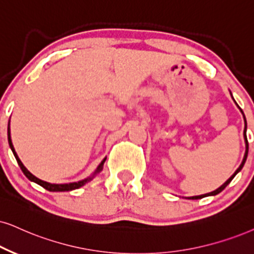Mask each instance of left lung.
I'll list each match as a JSON object with an SVG mask.
<instances>
[{
  "label": "left lung",
  "instance_id": "8db88e82",
  "mask_svg": "<svg viewBox=\"0 0 254 254\" xmlns=\"http://www.w3.org/2000/svg\"><path fill=\"white\" fill-rule=\"evenodd\" d=\"M239 108V107H238ZM240 109V108H239ZM240 111H242V114L244 115V112H243V110L242 109H240ZM244 118H245V116H244ZM244 138H245V144H246V151H245V155H244V159H243V162H242V164H240V166L238 169L236 170V172L233 173L232 176H231V177L227 179V181L224 183L223 185L220 186V188H218L217 190H214V191H212V192H210V193H206V194H200V195H194V197H190L189 199H200V198H204V197H206V195H216V194H218L219 193V192H221L224 190V189L226 188L227 185L230 184L231 183V181H232V179L234 178V176L237 175V173H238L240 170L243 169V166H244V164H245V162H246V158H247V153H249V142H247V137H246V120H245V130H244Z\"/></svg>",
  "mask_w": 254,
  "mask_h": 254
}]
</instances>
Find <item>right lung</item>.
I'll return each instance as SVG.
<instances>
[{"instance_id": "1", "label": "right lung", "mask_w": 254, "mask_h": 254, "mask_svg": "<svg viewBox=\"0 0 254 254\" xmlns=\"http://www.w3.org/2000/svg\"><path fill=\"white\" fill-rule=\"evenodd\" d=\"M8 142H9V146H10V149H11V151H12V153H14V156H15L16 160H17L18 165H20L21 170H22V171H23V173L25 175V177H27V178L29 179V181H31V182L36 183V184L41 185L42 188H44V189H46V190H48V191H51V192L72 191V190H76V189H79V188H81V186H83V185H85L86 183L91 181V179L94 178L95 176L97 175V173H99V172L102 171V169H103V165H104L105 159H107V158H104L103 160H102L101 164L98 165V168L96 169V171L94 172V175H92L91 177H88V178L83 179V181H79V182L69 183V184H50V183L44 182V181H41L40 178L35 177V176L33 175V173H30V172L28 171V169L25 168V166L23 165V163L21 162V159L18 158L17 153H16V151H15V149H14V145H12V142H11V137H10V127H9V125H8Z\"/></svg>"}]
</instances>
